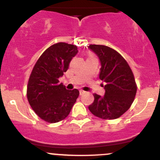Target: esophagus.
Returning <instances> with one entry per match:
<instances>
[{"mask_svg": "<svg viewBox=\"0 0 160 160\" xmlns=\"http://www.w3.org/2000/svg\"><path fill=\"white\" fill-rule=\"evenodd\" d=\"M86 93V92H85L84 90H80V95L83 94V93Z\"/></svg>", "mask_w": 160, "mask_h": 160, "instance_id": "obj_1", "label": "esophagus"}]
</instances>
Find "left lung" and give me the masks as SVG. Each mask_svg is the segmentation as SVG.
Returning <instances> with one entry per match:
<instances>
[{"instance_id": "left-lung-1", "label": "left lung", "mask_w": 160, "mask_h": 160, "mask_svg": "<svg viewBox=\"0 0 160 160\" xmlns=\"http://www.w3.org/2000/svg\"><path fill=\"white\" fill-rule=\"evenodd\" d=\"M88 49L99 59L101 65L99 77L105 83L104 96L94 93V101L88 108L100 118H118L128 110L136 94L132 71L125 59L108 46L90 45Z\"/></svg>"}]
</instances>
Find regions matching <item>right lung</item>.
I'll return each instance as SVG.
<instances>
[{
  "label": "right lung",
  "mask_w": 160,
  "mask_h": 160,
  "mask_svg": "<svg viewBox=\"0 0 160 160\" xmlns=\"http://www.w3.org/2000/svg\"><path fill=\"white\" fill-rule=\"evenodd\" d=\"M77 52L74 45L56 43L42 54L32 71L27 87L28 101L37 115L49 123L65 119L78 98V90H67L59 83Z\"/></svg>",
  "instance_id": "1"
}]
</instances>
